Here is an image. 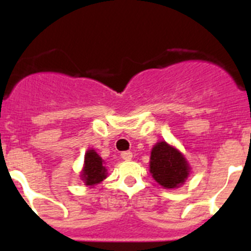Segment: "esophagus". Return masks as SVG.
Returning a JSON list of instances; mask_svg holds the SVG:
<instances>
[{
    "label": "esophagus",
    "instance_id": "obj_1",
    "mask_svg": "<svg viewBox=\"0 0 251 251\" xmlns=\"http://www.w3.org/2000/svg\"><path fill=\"white\" fill-rule=\"evenodd\" d=\"M121 158H123L124 160H131V159H132V153H131V151H123V153H121Z\"/></svg>",
    "mask_w": 251,
    "mask_h": 251
}]
</instances>
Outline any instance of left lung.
Listing matches in <instances>:
<instances>
[{
  "label": "left lung",
  "mask_w": 251,
  "mask_h": 251,
  "mask_svg": "<svg viewBox=\"0 0 251 251\" xmlns=\"http://www.w3.org/2000/svg\"><path fill=\"white\" fill-rule=\"evenodd\" d=\"M149 168L153 178L168 189L183 184L191 171L183 154L165 141L158 142L153 147Z\"/></svg>",
  "instance_id": "8db88e82"
}]
</instances>
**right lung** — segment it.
<instances>
[{
    "label": "right lung",
    "mask_w": 251,
    "mask_h": 251,
    "mask_svg": "<svg viewBox=\"0 0 251 251\" xmlns=\"http://www.w3.org/2000/svg\"><path fill=\"white\" fill-rule=\"evenodd\" d=\"M104 161L96 153L95 149H90L85 154V163L81 171V179L86 186L93 187L107 178V169L103 165Z\"/></svg>",
    "instance_id": "right-lung-1"
}]
</instances>
